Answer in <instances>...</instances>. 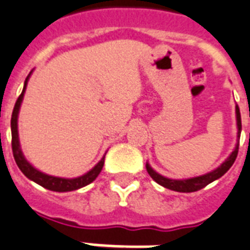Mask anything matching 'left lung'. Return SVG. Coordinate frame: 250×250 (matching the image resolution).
<instances>
[{
	"label": "left lung",
	"instance_id": "obj_1",
	"mask_svg": "<svg viewBox=\"0 0 250 250\" xmlns=\"http://www.w3.org/2000/svg\"><path fill=\"white\" fill-rule=\"evenodd\" d=\"M236 125H237V143H236L235 149L232 150V153L219 165L216 169L208 171L206 174L198 177H191V178H185V180H171L167 177H164L159 174L157 171L153 170V167H150L149 164L146 163V167L148 174H149L153 181H156L157 184L164 186V188L173 190V191H178V193H193V191H198L205 186H207L211 182H214L215 180H218L222 176H224L227 171L229 170V167L233 165L236 157H237V152H239V139L240 133H241V117H240L239 106H236Z\"/></svg>",
	"mask_w": 250,
	"mask_h": 250
}]
</instances>
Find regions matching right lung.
Listing matches in <instances>:
<instances>
[{
  "mask_svg": "<svg viewBox=\"0 0 250 250\" xmlns=\"http://www.w3.org/2000/svg\"><path fill=\"white\" fill-rule=\"evenodd\" d=\"M32 73V72H31ZM31 73L28 74L27 79L24 81L23 90L18 97V100L15 102L14 110L11 114V148H13V155H14V160L21 171L23 173L24 176L27 177L28 180L34 181L35 184L41 185L44 188H48L51 191H57V193H65V191H73V190H79V188L86 186V185L91 184L93 181L98 177V174L102 170L104 164V156L101 159V161L94 167H91L90 170L83 174V176L76 177V178H62V177H55L45 174L43 171L38 170L36 167H34L31 164L28 163L26 157H24L22 148H21V143H19V135H18V115L19 108L23 101L24 93H26V87H27L28 79Z\"/></svg>",
  "mask_w": 250,
  "mask_h": 250,
  "instance_id": "obj_1",
  "label": "right lung"
}]
</instances>
